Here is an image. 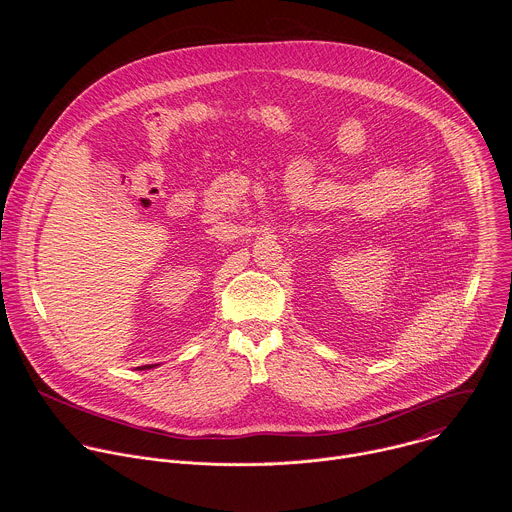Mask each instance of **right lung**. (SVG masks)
<instances>
[{
	"mask_svg": "<svg viewBox=\"0 0 512 512\" xmlns=\"http://www.w3.org/2000/svg\"><path fill=\"white\" fill-rule=\"evenodd\" d=\"M143 369H152V367H143Z\"/></svg>",
	"mask_w": 512,
	"mask_h": 512,
	"instance_id": "obj_1",
	"label": "right lung"
}]
</instances>
